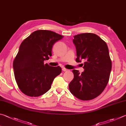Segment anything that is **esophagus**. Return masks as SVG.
<instances>
[{"label":"esophagus","mask_w":126,"mask_h":126,"mask_svg":"<svg viewBox=\"0 0 126 126\" xmlns=\"http://www.w3.org/2000/svg\"><path fill=\"white\" fill-rule=\"evenodd\" d=\"M62 70L64 71V72H67V71H68V70L67 69H66V68H62Z\"/></svg>","instance_id":"obj_1"}]
</instances>
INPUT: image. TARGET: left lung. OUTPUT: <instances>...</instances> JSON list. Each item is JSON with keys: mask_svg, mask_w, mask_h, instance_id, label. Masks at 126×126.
Masks as SVG:
<instances>
[{"mask_svg": "<svg viewBox=\"0 0 126 126\" xmlns=\"http://www.w3.org/2000/svg\"><path fill=\"white\" fill-rule=\"evenodd\" d=\"M77 62L84 60V72L73 70L74 78L69 84L70 93L78 99L88 101L95 99L104 90L112 68L106 43L99 36L84 33L74 36Z\"/></svg>", "mask_w": 126, "mask_h": 126, "instance_id": "8db88e82", "label": "left lung"}]
</instances>
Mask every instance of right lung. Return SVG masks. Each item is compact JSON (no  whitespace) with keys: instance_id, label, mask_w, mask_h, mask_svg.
<instances>
[{"instance_id":"add662e5","label":"right lung","mask_w":126,"mask_h":126,"mask_svg":"<svg viewBox=\"0 0 126 126\" xmlns=\"http://www.w3.org/2000/svg\"><path fill=\"white\" fill-rule=\"evenodd\" d=\"M63 37L54 32L40 30L22 41L13 62L14 76L22 93L37 97L47 92L54 79L62 72L61 68L51 67L45 60L52 56L54 43Z\"/></svg>"}]
</instances>
